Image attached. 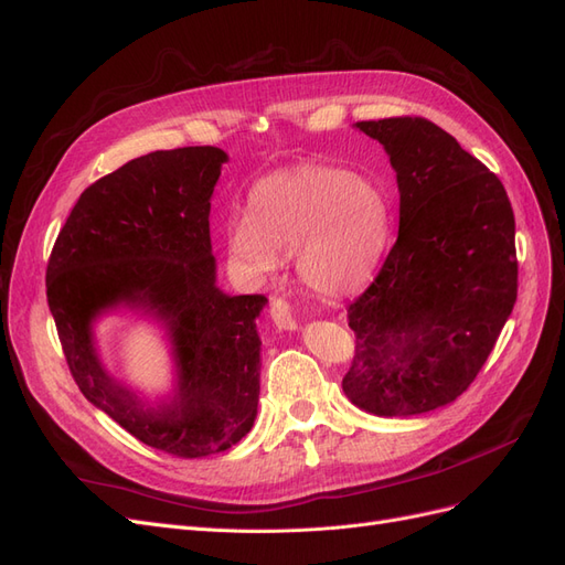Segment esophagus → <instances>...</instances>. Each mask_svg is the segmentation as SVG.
Returning <instances> with one entry per match:
<instances>
[{"mask_svg": "<svg viewBox=\"0 0 565 565\" xmlns=\"http://www.w3.org/2000/svg\"><path fill=\"white\" fill-rule=\"evenodd\" d=\"M270 318L276 322L278 330H295L297 328V318L292 313V306L287 303V299L276 297L270 299Z\"/></svg>", "mask_w": 565, "mask_h": 565, "instance_id": "1", "label": "esophagus"}]
</instances>
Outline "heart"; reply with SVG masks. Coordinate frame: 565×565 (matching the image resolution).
Wrapping results in <instances>:
<instances>
[{"label":"heart","instance_id":"obj_1","mask_svg":"<svg viewBox=\"0 0 565 565\" xmlns=\"http://www.w3.org/2000/svg\"><path fill=\"white\" fill-rule=\"evenodd\" d=\"M391 241V202L370 177L328 164H299L264 177L249 216L228 226L231 259L270 276L278 256L297 254L301 280L324 297L361 292Z\"/></svg>","mask_w":565,"mask_h":565}]
</instances>
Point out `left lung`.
I'll use <instances>...</instances> for the list:
<instances>
[{
	"label": "left lung",
	"instance_id": "8db88e82",
	"mask_svg": "<svg viewBox=\"0 0 565 565\" xmlns=\"http://www.w3.org/2000/svg\"><path fill=\"white\" fill-rule=\"evenodd\" d=\"M396 169L398 241L349 306L341 388L380 417H415L469 388L516 303V221L502 181L424 117L355 122Z\"/></svg>",
	"mask_w": 565,
	"mask_h": 565
}]
</instances>
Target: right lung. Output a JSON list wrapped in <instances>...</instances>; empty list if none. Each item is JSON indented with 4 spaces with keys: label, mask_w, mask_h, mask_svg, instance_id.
<instances>
[{
    "label": "right lung",
    "mask_w": 565,
    "mask_h": 565,
    "mask_svg": "<svg viewBox=\"0 0 565 565\" xmlns=\"http://www.w3.org/2000/svg\"><path fill=\"white\" fill-rule=\"evenodd\" d=\"M214 146L156 150L84 191L46 264V301L84 398L146 446L193 459L249 434L259 403L264 295L216 287L210 207L221 164ZM129 305L152 312L173 339L180 386L148 408L113 381L93 347V320Z\"/></svg>",
    "instance_id": "1"
}]
</instances>
